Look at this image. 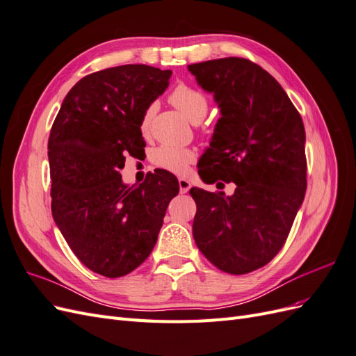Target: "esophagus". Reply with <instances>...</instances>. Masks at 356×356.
I'll return each mask as SVG.
<instances>
[{
    "mask_svg": "<svg viewBox=\"0 0 356 356\" xmlns=\"http://www.w3.org/2000/svg\"><path fill=\"white\" fill-rule=\"evenodd\" d=\"M178 184H179V191L181 193H187L191 188V182L187 178H178Z\"/></svg>",
    "mask_w": 356,
    "mask_h": 356,
    "instance_id": "obj_1",
    "label": "esophagus"
}]
</instances>
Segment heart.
<instances>
[{
	"label": "heart",
	"mask_w": 356,
	"mask_h": 356,
	"mask_svg": "<svg viewBox=\"0 0 356 356\" xmlns=\"http://www.w3.org/2000/svg\"><path fill=\"white\" fill-rule=\"evenodd\" d=\"M169 102L193 124H199L209 110L208 96L187 84H178L169 95ZM153 115L154 105H149L143 113L141 120H139V131H141L143 136L149 135ZM152 160L156 166L172 172V174L182 175L188 170L191 163H195L196 153L190 148L161 145L154 149Z\"/></svg>",
	"instance_id": "1"
}]
</instances>
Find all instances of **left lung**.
<instances>
[{"instance_id":"obj_1","label":"left lung","mask_w":356,"mask_h":356,"mask_svg":"<svg viewBox=\"0 0 356 356\" xmlns=\"http://www.w3.org/2000/svg\"><path fill=\"white\" fill-rule=\"evenodd\" d=\"M188 71L213 93L221 113L200 159L211 168H200L199 175L208 184H236L232 196L190 190L197 207L193 236L220 270L250 273L281 251L303 203L305 124L282 86L251 60L213 59Z\"/></svg>"}]
</instances>
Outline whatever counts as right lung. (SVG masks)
<instances>
[{
	"label": "right lung",
	"mask_w": 356,
	"mask_h": 356,
	"mask_svg": "<svg viewBox=\"0 0 356 356\" xmlns=\"http://www.w3.org/2000/svg\"><path fill=\"white\" fill-rule=\"evenodd\" d=\"M172 71L122 65L83 77L68 92L49 136L51 213L71 251L92 272L120 277L152 254L179 191L165 169L129 187L126 156L144 152L139 120Z\"/></svg>",
	"instance_id": "1"
}]
</instances>
